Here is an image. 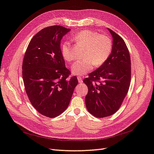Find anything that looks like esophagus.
I'll use <instances>...</instances> for the list:
<instances>
[{"label": "esophagus", "instance_id": "esophagus-1", "mask_svg": "<svg viewBox=\"0 0 154 154\" xmlns=\"http://www.w3.org/2000/svg\"><path fill=\"white\" fill-rule=\"evenodd\" d=\"M77 78H78V82H79V83H82V82H83L82 78L80 76H78Z\"/></svg>", "mask_w": 154, "mask_h": 154}]
</instances>
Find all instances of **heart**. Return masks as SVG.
Instances as JSON below:
<instances>
[{"label": "heart", "instance_id": "obj_1", "mask_svg": "<svg viewBox=\"0 0 154 154\" xmlns=\"http://www.w3.org/2000/svg\"><path fill=\"white\" fill-rule=\"evenodd\" d=\"M77 44L85 47L84 60L77 61L72 66V72L77 76H84L92 70L94 66L99 67L109 58L113 48L112 40L106 34H99L93 30H85L73 37ZM62 56L69 62L75 59L72 48L68 42L61 46Z\"/></svg>", "mask_w": 154, "mask_h": 154}]
</instances>
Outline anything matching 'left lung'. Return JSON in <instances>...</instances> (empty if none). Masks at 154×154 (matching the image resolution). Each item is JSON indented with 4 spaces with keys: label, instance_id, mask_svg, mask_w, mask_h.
Here are the masks:
<instances>
[{
    "label": "left lung",
    "instance_id": "obj_1",
    "mask_svg": "<svg viewBox=\"0 0 154 154\" xmlns=\"http://www.w3.org/2000/svg\"><path fill=\"white\" fill-rule=\"evenodd\" d=\"M113 48L109 58L84 80L88 87L85 102L95 117H109L121 106L131 82V60L124 39L111 29Z\"/></svg>",
    "mask_w": 154,
    "mask_h": 154
}]
</instances>
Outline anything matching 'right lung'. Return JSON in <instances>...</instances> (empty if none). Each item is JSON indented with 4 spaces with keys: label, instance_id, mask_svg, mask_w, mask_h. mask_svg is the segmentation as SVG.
Segmentation results:
<instances>
[{
    "label": "right lung",
    "instance_id": "right-lung-1",
    "mask_svg": "<svg viewBox=\"0 0 154 154\" xmlns=\"http://www.w3.org/2000/svg\"><path fill=\"white\" fill-rule=\"evenodd\" d=\"M70 30L60 25L46 27L30 41L23 62V78L32 105L41 115L54 118L67 109L78 81L69 77L60 48Z\"/></svg>",
    "mask_w": 154,
    "mask_h": 154
}]
</instances>
